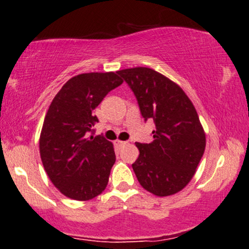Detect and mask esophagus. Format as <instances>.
Listing matches in <instances>:
<instances>
[{
    "label": "esophagus",
    "mask_w": 249,
    "mask_h": 249,
    "mask_svg": "<svg viewBox=\"0 0 249 249\" xmlns=\"http://www.w3.org/2000/svg\"><path fill=\"white\" fill-rule=\"evenodd\" d=\"M126 144V142H123V141H117L116 142V145L118 147H122V146H124V145Z\"/></svg>",
    "instance_id": "obj_1"
}]
</instances>
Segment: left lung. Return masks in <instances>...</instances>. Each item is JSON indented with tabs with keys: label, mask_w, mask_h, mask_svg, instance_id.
I'll use <instances>...</instances> for the list:
<instances>
[{
	"label": "left lung",
	"mask_w": 249,
	"mask_h": 249,
	"mask_svg": "<svg viewBox=\"0 0 249 249\" xmlns=\"http://www.w3.org/2000/svg\"><path fill=\"white\" fill-rule=\"evenodd\" d=\"M117 73L136 96L144 121L156 124L152 142H136L137 179L154 196H172L191 181L205 152L206 137L196 107L179 85L150 68Z\"/></svg>",
	"instance_id": "obj_1"
}]
</instances>
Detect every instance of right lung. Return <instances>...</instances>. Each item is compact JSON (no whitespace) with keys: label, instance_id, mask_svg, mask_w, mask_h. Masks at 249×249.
<instances>
[{"label":"right lung","instance_id":"add662e5","mask_svg":"<svg viewBox=\"0 0 249 249\" xmlns=\"http://www.w3.org/2000/svg\"><path fill=\"white\" fill-rule=\"evenodd\" d=\"M123 83L117 72L82 73L51 102L43 123L39 153L51 182L68 198L90 200L107 187L116 161L112 142L93 136V110Z\"/></svg>","mask_w":249,"mask_h":249}]
</instances>
